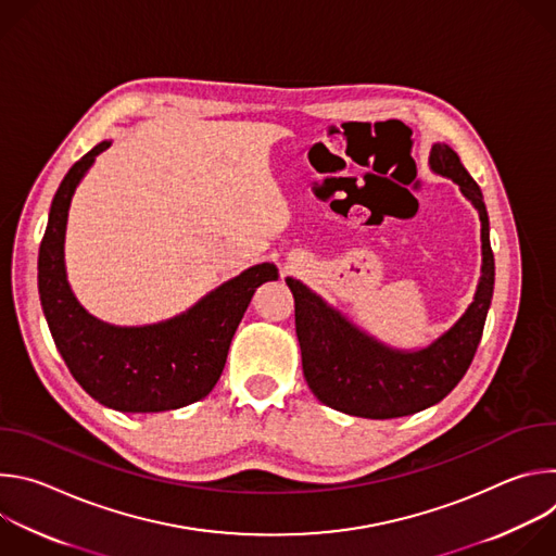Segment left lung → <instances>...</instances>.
I'll return each instance as SVG.
<instances>
[{
  "label": "left lung",
  "instance_id": "obj_1",
  "mask_svg": "<svg viewBox=\"0 0 556 556\" xmlns=\"http://www.w3.org/2000/svg\"><path fill=\"white\" fill-rule=\"evenodd\" d=\"M429 169L453 180L482 222V268L459 319L418 350L391 348L330 305L303 281L286 277L294 296V326L303 376L324 405L371 420L403 418L438 405L462 380L478 352L495 286V260L484 195L446 142H433Z\"/></svg>",
  "mask_w": 556,
  "mask_h": 556
}]
</instances>
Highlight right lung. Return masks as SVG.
Instances as JSON below:
<instances>
[{"label":"right lung","instance_id":"add662e5","mask_svg":"<svg viewBox=\"0 0 556 556\" xmlns=\"http://www.w3.org/2000/svg\"><path fill=\"white\" fill-rule=\"evenodd\" d=\"M112 140L74 163L59 185L39 249V296L70 374L94 401L123 414H157L202 401L222 376L230 341L255 294L277 281L275 264L247 268L189 309L149 326L97 319L74 296L65 270V228L72 195Z\"/></svg>","mask_w":556,"mask_h":556}]
</instances>
